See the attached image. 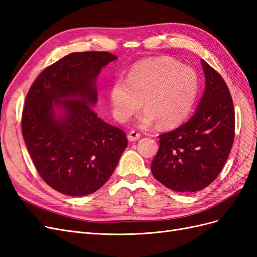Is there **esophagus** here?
<instances>
[{
	"label": "esophagus",
	"mask_w": 257,
	"mask_h": 257,
	"mask_svg": "<svg viewBox=\"0 0 257 257\" xmlns=\"http://www.w3.org/2000/svg\"><path fill=\"white\" fill-rule=\"evenodd\" d=\"M139 138H141V134L137 133V132H135V131H131L127 135L128 142H136Z\"/></svg>",
	"instance_id": "esophagus-1"
}]
</instances>
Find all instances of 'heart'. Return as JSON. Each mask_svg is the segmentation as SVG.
<instances>
[{
    "instance_id": "1",
    "label": "heart",
    "mask_w": 257,
    "mask_h": 257,
    "mask_svg": "<svg viewBox=\"0 0 257 257\" xmlns=\"http://www.w3.org/2000/svg\"><path fill=\"white\" fill-rule=\"evenodd\" d=\"M199 92V80L192 68L178 61L158 57L137 62L126 80L116 79L109 91L112 114L119 122L127 121L143 104L138 123L151 126L176 127L190 115Z\"/></svg>"
}]
</instances>
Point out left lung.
Wrapping results in <instances>:
<instances>
[{
    "label": "left lung",
    "instance_id": "1",
    "mask_svg": "<svg viewBox=\"0 0 257 257\" xmlns=\"http://www.w3.org/2000/svg\"><path fill=\"white\" fill-rule=\"evenodd\" d=\"M201 65L206 87L195 113L183 125L160 135V149L151 164L154 178L176 192H197L212 183L234 143L229 90L206 61L201 60Z\"/></svg>",
    "mask_w": 257,
    "mask_h": 257
}]
</instances>
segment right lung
<instances>
[{
	"mask_svg": "<svg viewBox=\"0 0 257 257\" xmlns=\"http://www.w3.org/2000/svg\"><path fill=\"white\" fill-rule=\"evenodd\" d=\"M106 51L73 52L47 67L31 87L22 135L44 181L68 196L102 188L127 146L124 132L99 119L97 76L116 60Z\"/></svg>",
	"mask_w": 257,
	"mask_h": 257,
	"instance_id": "add662e5",
	"label": "right lung"
}]
</instances>
